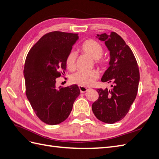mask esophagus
<instances>
[{
	"instance_id": "obj_1",
	"label": "esophagus",
	"mask_w": 159,
	"mask_h": 159,
	"mask_svg": "<svg viewBox=\"0 0 159 159\" xmlns=\"http://www.w3.org/2000/svg\"><path fill=\"white\" fill-rule=\"evenodd\" d=\"M79 88H80L81 93H85V92H86V91L89 89V88H88L82 87V86H79Z\"/></svg>"
}]
</instances>
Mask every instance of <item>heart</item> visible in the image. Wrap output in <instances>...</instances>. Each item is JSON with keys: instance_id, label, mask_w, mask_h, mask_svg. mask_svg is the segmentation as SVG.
I'll list each match as a JSON object with an SVG mask.
<instances>
[{"instance_id": "obj_1", "label": "heart", "mask_w": 159, "mask_h": 159, "mask_svg": "<svg viewBox=\"0 0 159 159\" xmlns=\"http://www.w3.org/2000/svg\"><path fill=\"white\" fill-rule=\"evenodd\" d=\"M80 50L84 54L88 55L94 59L96 64L102 65L103 60L102 58L103 54V47L99 43L94 40H88L85 41L80 47ZM77 55L74 51L69 52L66 59L67 68L73 70L75 67ZM99 73L98 70H91L90 71H78L72 74L70 77V81L72 84H77L82 87H88L92 85L96 80L99 78Z\"/></svg>"}]
</instances>
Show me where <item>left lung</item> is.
Instances as JSON below:
<instances>
[{
	"label": "left lung",
	"mask_w": 159,
	"mask_h": 159,
	"mask_svg": "<svg viewBox=\"0 0 159 159\" xmlns=\"http://www.w3.org/2000/svg\"><path fill=\"white\" fill-rule=\"evenodd\" d=\"M97 36L110 52L109 67L102 81L111 83L112 88L97 90L99 98L92 104V111L101 121L113 124L125 117L136 98L139 70L132 50L116 32Z\"/></svg>",
	"instance_id": "left-lung-1"
}]
</instances>
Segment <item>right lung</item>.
Here are the masks:
<instances>
[{"instance_id": "right-lung-1", "label": "right lung", "mask_w": 159, "mask_h": 159, "mask_svg": "<svg viewBox=\"0 0 159 159\" xmlns=\"http://www.w3.org/2000/svg\"><path fill=\"white\" fill-rule=\"evenodd\" d=\"M78 39V34L47 33L26 56L24 68L26 97L37 117L50 125L68 117L80 93L77 85L56 87V78L65 74L66 57Z\"/></svg>"}]
</instances>
